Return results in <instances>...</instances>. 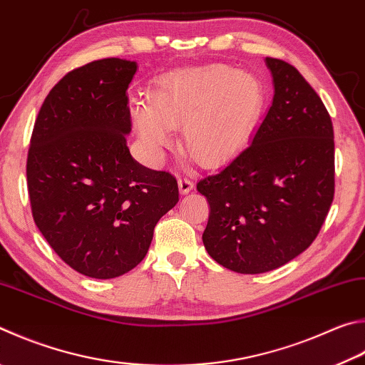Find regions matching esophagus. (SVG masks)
<instances>
[{
	"label": "esophagus",
	"mask_w": 365,
	"mask_h": 365,
	"mask_svg": "<svg viewBox=\"0 0 365 365\" xmlns=\"http://www.w3.org/2000/svg\"><path fill=\"white\" fill-rule=\"evenodd\" d=\"M178 190H180L182 195L190 193V191L193 190V182H191L187 177H180L178 178Z\"/></svg>",
	"instance_id": "1"
}]
</instances>
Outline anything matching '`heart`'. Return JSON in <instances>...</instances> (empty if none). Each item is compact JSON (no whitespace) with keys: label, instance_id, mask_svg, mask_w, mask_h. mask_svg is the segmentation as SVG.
I'll use <instances>...</instances> for the list:
<instances>
[{"label":"heart","instance_id":"1","mask_svg":"<svg viewBox=\"0 0 365 365\" xmlns=\"http://www.w3.org/2000/svg\"><path fill=\"white\" fill-rule=\"evenodd\" d=\"M254 73L228 65L185 68L160 79L150 105L132 108L135 129L153 155L169 148V129L182 128V147L195 163L214 168L237 153L263 108Z\"/></svg>","mask_w":365,"mask_h":365}]
</instances>
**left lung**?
I'll use <instances>...</instances> for the list:
<instances>
[{"instance_id":"8db88e82","label":"left lung","mask_w":365,"mask_h":365,"mask_svg":"<svg viewBox=\"0 0 365 365\" xmlns=\"http://www.w3.org/2000/svg\"><path fill=\"white\" fill-rule=\"evenodd\" d=\"M274 96L249 143L196 188L210 215L202 233L222 267L258 274L294 260L316 240L334 201V128L298 70L264 58Z\"/></svg>"}]
</instances>
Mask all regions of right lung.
<instances>
[{
    "label": "right lung",
    "mask_w": 365,
    "mask_h": 365,
    "mask_svg": "<svg viewBox=\"0 0 365 365\" xmlns=\"http://www.w3.org/2000/svg\"><path fill=\"white\" fill-rule=\"evenodd\" d=\"M137 62L102 58L65 75L39 110L26 160L38 230L73 269L123 276L178 202L177 180L132 158L128 89Z\"/></svg>",
    "instance_id": "1"
}]
</instances>
